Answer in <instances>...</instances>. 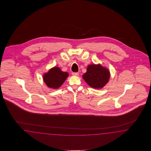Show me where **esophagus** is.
Wrapping results in <instances>:
<instances>
[{
    "label": "esophagus",
    "instance_id": "1",
    "mask_svg": "<svg viewBox=\"0 0 151 151\" xmlns=\"http://www.w3.org/2000/svg\"><path fill=\"white\" fill-rule=\"evenodd\" d=\"M72 75L73 76H79V73L78 72H72Z\"/></svg>",
    "mask_w": 151,
    "mask_h": 151
}]
</instances>
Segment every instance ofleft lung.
Instances as JSON below:
<instances>
[{
	"instance_id": "1",
	"label": "left lung",
	"mask_w": 151,
	"mask_h": 151,
	"mask_svg": "<svg viewBox=\"0 0 151 151\" xmlns=\"http://www.w3.org/2000/svg\"><path fill=\"white\" fill-rule=\"evenodd\" d=\"M83 77L90 86L94 88H100L107 83L109 72L107 69L103 68L100 65H90Z\"/></svg>"
}]
</instances>
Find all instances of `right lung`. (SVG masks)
Segmentation results:
<instances>
[{"label":"right lung","instance_id":"add662e5","mask_svg":"<svg viewBox=\"0 0 151 151\" xmlns=\"http://www.w3.org/2000/svg\"><path fill=\"white\" fill-rule=\"evenodd\" d=\"M68 76V72H63L59 68L55 67L44 75L43 79L47 86L58 88L64 83Z\"/></svg>","mask_w":151,"mask_h":151}]
</instances>
